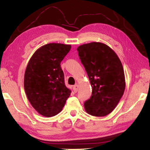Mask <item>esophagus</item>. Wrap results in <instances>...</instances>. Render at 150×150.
Wrapping results in <instances>:
<instances>
[{"instance_id": "1", "label": "esophagus", "mask_w": 150, "mask_h": 150, "mask_svg": "<svg viewBox=\"0 0 150 150\" xmlns=\"http://www.w3.org/2000/svg\"><path fill=\"white\" fill-rule=\"evenodd\" d=\"M78 88H79V85H75L73 86V91L75 93H77L78 91Z\"/></svg>"}]
</instances>
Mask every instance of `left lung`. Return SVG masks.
I'll list each match as a JSON object with an SVG mask.
<instances>
[{
	"label": "left lung",
	"instance_id": "8db88e82",
	"mask_svg": "<svg viewBox=\"0 0 150 150\" xmlns=\"http://www.w3.org/2000/svg\"><path fill=\"white\" fill-rule=\"evenodd\" d=\"M79 56L89 79L92 95L86 100V112L105 116L117 106L125 90V76L122 63L110 47L91 42L77 48Z\"/></svg>",
	"mask_w": 150,
	"mask_h": 150
}]
</instances>
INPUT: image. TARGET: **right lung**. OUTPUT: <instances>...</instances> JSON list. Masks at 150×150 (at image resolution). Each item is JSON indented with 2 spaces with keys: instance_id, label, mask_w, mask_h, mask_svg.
Segmentation results:
<instances>
[{
  "instance_id": "add662e5",
  "label": "right lung",
  "mask_w": 150,
  "mask_h": 150,
  "mask_svg": "<svg viewBox=\"0 0 150 150\" xmlns=\"http://www.w3.org/2000/svg\"><path fill=\"white\" fill-rule=\"evenodd\" d=\"M71 47V45L55 43L44 45L35 51L28 63L25 92L35 110L45 117L60 112L71 95L60 65Z\"/></svg>"
}]
</instances>
